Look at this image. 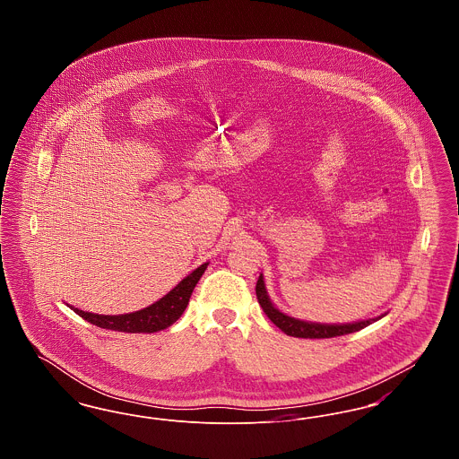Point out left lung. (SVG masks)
<instances>
[{"label": "left lung", "mask_w": 459, "mask_h": 459, "mask_svg": "<svg viewBox=\"0 0 459 459\" xmlns=\"http://www.w3.org/2000/svg\"><path fill=\"white\" fill-rule=\"evenodd\" d=\"M256 298H258V303L263 307L264 315L281 328L282 332H285L287 335H292V337H301V339H328V337H337V335H346V333H352V332H358L361 328L368 327L373 322L380 320L384 315L380 316H375L370 320H363V322H354V324H333V325H328V324H313V322H305V320H298V318H292L289 315L282 313L281 309H277L275 306L272 305L268 294H266V289H264V281H263V275H260L258 282H256Z\"/></svg>", "instance_id": "1"}]
</instances>
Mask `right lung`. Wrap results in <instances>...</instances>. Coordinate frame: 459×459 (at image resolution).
Wrapping results in <instances>:
<instances>
[{"instance_id":"obj_1","label":"right lung","mask_w":459,"mask_h":459,"mask_svg":"<svg viewBox=\"0 0 459 459\" xmlns=\"http://www.w3.org/2000/svg\"><path fill=\"white\" fill-rule=\"evenodd\" d=\"M208 263H203L197 266L193 273H189L186 279H182L174 289L163 296L160 301L152 306L127 313V315H96L88 313L79 307L70 306L79 316L88 320L89 324L96 327L108 328L117 332H129V333H152L163 328L170 327L175 324L180 315L184 313L186 306L189 305V298L196 287L197 281L204 273Z\"/></svg>"}]
</instances>
